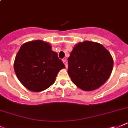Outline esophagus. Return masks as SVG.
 I'll return each instance as SVG.
<instances>
[{
    "label": "esophagus",
    "instance_id": "esophagus-1",
    "mask_svg": "<svg viewBox=\"0 0 128 128\" xmlns=\"http://www.w3.org/2000/svg\"><path fill=\"white\" fill-rule=\"evenodd\" d=\"M63 63L65 64V66H66V68H67V62H66V60H63Z\"/></svg>",
    "mask_w": 128,
    "mask_h": 128
}]
</instances>
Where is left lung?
<instances>
[{"label":"left lung","mask_w":128,"mask_h":128,"mask_svg":"<svg viewBox=\"0 0 128 128\" xmlns=\"http://www.w3.org/2000/svg\"><path fill=\"white\" fill-rule=\"evenodd\" d=\"M113 66L111 55L103 46L90 41L74 47L68 58V74L72 82L84 91H92L109 78Z\"/></svg>","instance_id":"left-lung-1"}]
</instances>
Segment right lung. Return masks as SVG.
<instances>
[{
  "mask_svg": "<svg viewBox=\"0 0 128 128\" xmlns=\"http://www.w3.org/2000/svg\"><path fill=\"white\" fill-rule=\"evenodd\" d=\"M14 66L19 80L32 92L48 88L54 83L60 70L65 68L51 46L40 40L28 42L20 47Z\"/></svg>",
  "mask_w": 128,
  "mask_h": 128,
  "instance_id": "1",
  "label": "right lung"
}]
</instances>
